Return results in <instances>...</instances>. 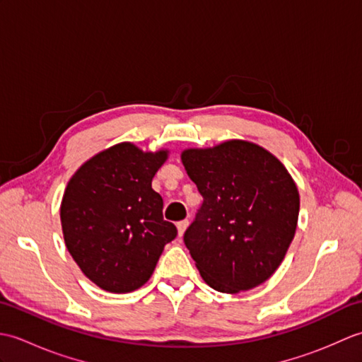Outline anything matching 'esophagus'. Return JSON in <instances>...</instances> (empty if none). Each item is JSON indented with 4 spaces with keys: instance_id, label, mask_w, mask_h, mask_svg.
Returning a JSON list of instances; mask_svg holds the SVG:
<instances>
[{
    "instance_id": "34e87169",
    "label": "esophagus",
    "mask_w": 362,
    "mask_h": 362,
    "mask_svg": "<svg viewBox=\"0 0 362 362\" xmlns=\"http://www.w3.org/2000/svg\"><path fill=\"white\" fill-rule=\"evenodd\" d=\"M187 227H188V221H187V219L177 222V232H179V236H182L183 233H185Z\"/></svg>"
}]
</instances>
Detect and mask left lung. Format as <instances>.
Returning a JSON list of instances; mask_svg holds the SVG:
<instances>
[{"label": "left lung", "instance_id": "left-lung-1", "mask_svg": "<svg viewBox=\"0 0 362 362\" xmlns=\"http://www.w3.org/2000/svg\"><path fill=\"white\" fill-rule=\"evenodd\" d=\"M182 163L204 197L183 235L204 281L227 294L264 283L297 228L300 197L288 169L244 140L185 149Z\"/></svg>", "mask_w": 362, "mask_h": 362}]
</instances>
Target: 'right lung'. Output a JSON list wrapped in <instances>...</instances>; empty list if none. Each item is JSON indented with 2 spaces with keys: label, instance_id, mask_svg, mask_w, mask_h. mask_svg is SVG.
I'll use <instances>...</instances> for the list:
<instances>
[{
  "label": "right lung",
  "instance_id": "add662e5",
  "mask_svg": "<svg viewBox=\"0 0 362 362\" xmlns=\"http://www.w3.org/2000/svg\"><path fill=\"white\" fill-rule=\"evenodd\" d=\"M166 158L168 151L119 143L87 160L68 182L60 204L66 249L104 291L141 288L177 236L175 226L163 219V199L152 189Z\"/></svg>",
  "mask_w": 362,
  "mask_h": 362
}]
</instances>
